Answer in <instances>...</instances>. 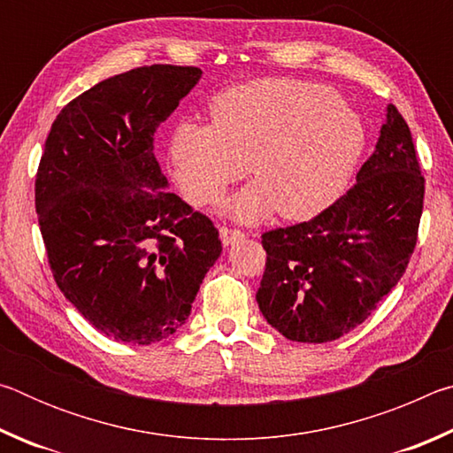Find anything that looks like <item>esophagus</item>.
Segmentation results:
<instances>
[{
	"label": "esophagus",
	"mask_w": 453,
	"mask_h": 453,
	"mask_svg": "<svg viewBox=\"0 0 453 453\" xmlns=\"http://www.w3.org/2000/svg\"><path fill=\"white\" fill-rule=\"evenodd\" d=\"M219 237H221V243H224V245H232V243H235V242L243 240L245 234L240 232V229L219 227Z\"/></svg>",
	"instance_id": "obj_1"
}]
</instances>
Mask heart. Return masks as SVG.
Here are the masks:
<instances>
[{"label": "heart", "mask_w": 453, "mask_h": 453, "mask_svg": "<svg viewBox=\"0 0 453 453\" xmlns=\"http://www.w3.org/2000/svg\"><path fill=\"white\" fill-rule=\"evenodd\" d=\"M211 124L183 119L170 135V162L183 197L211 205L248 170L256 181L224 211L256 224L319 216L343 194L365 148L362 121L335 91L300 80H257L221 91Z\"/></svg>", "instance_id": "obj_1"}]
</instances>
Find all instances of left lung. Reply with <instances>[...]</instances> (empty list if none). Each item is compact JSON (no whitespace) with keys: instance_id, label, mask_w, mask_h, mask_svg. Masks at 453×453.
I'll list each match as a JSON object with an SVG mask.
<instances>
[{"instance_id":"obj_1","label":"left lung","mask_w":453,"mask_h":453,"mask_svg":"<svg viewBox=\"0 0 453 453\" xmlns=\"http://www.w3.org/2000/svg\"><path fill=\"white\" fill-rule=\"evenodd\" d=\"M424 183L410 127L388 105L356 186L313 219L262 235L256 300L267 324L291 342L326 343L365 321L410 264Z\"/></svg>"}]
</instances>
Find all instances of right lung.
Segmentation results:
<instances>
[{"label": "right lung", "mask_w": 453, "mask_h": 453, "mask_svg": "<svg viewBox=\"0 0 453 453\" xmlns=\"http://www.w3.org/2000/svg\"><path fill=\"white\" fill-rule=\"evenodd\" d=\"M202 78L191 65H143L99 81L51 124L35 210L53 280L97 332L162 342L186 324L221 254L218 229L167 191L153 143Z\"/></svg>", "instance_id": "obj_1"}]
</instances>
